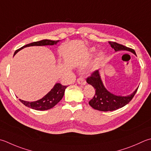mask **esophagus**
I'll return each instance as SVG.
<instances>
[{"label": "esophagus", "instance_id": "esophagus-1", "mask_svg": "<svg viewBox=\"0 0 151 151\" xmlns=\"http://www.w3.org/2000/svg\"><path fill=\"white\" fill-rule=\"evenodd\" d=\"M77 82L78 84H82V85H85L86 83V82L84 78L82 77V76H81V77H79L77 79Z\"/></svg>", "mask_w": 151, "mask_h": 151}]
</instances>
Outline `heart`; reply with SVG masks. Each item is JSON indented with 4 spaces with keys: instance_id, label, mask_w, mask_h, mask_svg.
Returning a JSON list of instances; mask_svg holds the SVG:
<instances>
[{
    "instance_id": "1",
    "label": "heart",
    "mask_w": 151,
    "mask_h": 151,
    "mask_svg": "<svg viewBox=\"0 0 151 151\" xmlns=\"http://www.w3.org/2000/svg\"><path fill=\"white\" fill-rule=\"evenodd\" d=\"M103 56H104V55H103V54H101L99 55V58H98V61H101V60H102V59L103 58Z\"/></svg>"
}]
</instances>
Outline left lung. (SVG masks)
I'll return each mask as SVG.
<instances>
[{
	"instance_id": "obj_1",
	"label": "left lung",
	"mask_w": 151,
	"mask_h": 151,
	"mask_svg": "<svg viewBox=\"0 0 151 151\" xmlns=\"http://www.w3.org/2000/svg\"><path fill=\"white\" fill-rule=\"evenodd\" d=\"M109 44L115 51L127 50L136 55L134 49L128 48L115 42H109ZM86 82L96 89L95 95L89 101V104L94 109L101 111H112L123 107L133 99L138 89L137 88L134 93L128 96H115L106 90L103 84L98 70L92 72L91 75L87 78Z\"/></svg>"
}]
</instances>
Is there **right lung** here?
Masks as SVG:
<instances>
[{
	"mask_svg": "<svg viewBox=\"0 0 151 151\" xmlns=\"http://www.w3.org/2000/svg\"><path fill=\"white\" fill-rule=\"evenodd\" d=\"M60 40H42L37 42H34L30 44H26V45L22 46V48L17 49L14 53V55L16 53L19 51L20 50L23 48L31 46H45V45H54L56 44ZM67 86H63L60 83H57L54 87L52 88L51 91L46 94L45 96H44L42 99H40L38 101L33 102L25 101L23 100L19 99V101L22 102L23 105L26 107L31 108L35 110L38 111H45L48 110L50 109H52L54 106L60 102L61 99L63 98L65 90Z\"/></svg>",
	"mask_w": 151,
	"mask_h": 151,
	"instance_id": "1",
	"label": "right lung"
}]
</instances>
